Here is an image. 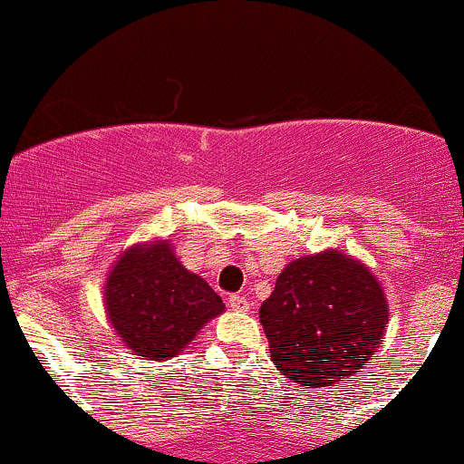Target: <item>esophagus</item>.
I'll return each mask as SVG.
<instances>
[{
	"label": "esophagus",
	"mask_w": 464,
	"mask_h": 464,
	"mask_svg": "<svg viewBox=\"0 0 464 464\" xmlns=\"http://www.w3.org/2000/svg\"><path fill=\"white\" fill-rule=\"evenodd\" d=\"M228 305H231L233 312H248L250 310V303L246 296H239V295H233L231 299H228Z\"/></svg>",
	"instance_id": "obj_1"
}]
</instances>
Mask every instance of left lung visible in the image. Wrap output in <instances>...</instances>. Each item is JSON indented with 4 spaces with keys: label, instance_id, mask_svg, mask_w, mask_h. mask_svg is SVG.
Returning a JSON list of instances; mask_svg holds the SVG:
<instances>
[{
    "label": "left lung",
    "instance_id": "1",
    "mask_svg": "<svg viewBox=\"0 0 464 464\" xmlns=\"http://www.w3.org/2000/svg\"><path fill=\"white\" fill-rule=\"evenodd\" d=\"M259 321L281 375L307 388L334 386L377 353L388 301L364 264L329 248L285 266Z\"/></svg>",
    "mask_w": 464,
    "mask_h": 464
}]
</instances>
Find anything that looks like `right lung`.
<instances>
[{
  "mask_svg": "<svg viewBox=\"0 0 464 464\" xmlns=\"http://www.w3.org/2000/svg\"><path fill=\"white\" fill-rule=\"evenodd\" d=\"M109 321L126 347L146 360L177 358L225 303L189 273L169 242L135 244L117 259L104 285Z\"/></svg>",
  "mask_w": 464,
  "mask_h": 464,
  "instance_id": "add662e5",
  "label": "right lung"
}]
</instances>
